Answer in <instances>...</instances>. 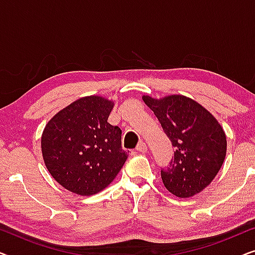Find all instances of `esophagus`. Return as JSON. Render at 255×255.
Here are the masks:
<instances>
[{
	"instance_id": "1",
	"label": "esophagus",
	"mask_w": 255,
	"mask_h": 255,
	"mask_svg": "<svg viewBox=\"0 0 255 255\" xmlns=\"http://www.w3.org/2000/svg\"><path fill=\"white\" fill-rule=\"evenodd\" d=\"M135 149H137L138 152H141V153H146L147 152V146H146L145 142L140 141L139 144L137 145V147H135Z\"/></svg>"
}]
</instances>
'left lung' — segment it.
<instances>
[{"label": "left lung", "mask_w": 255, "mask_h": 255, "mask_svg": "<svg viewBox=\"0 0 255 255\" xmlns=\"http://www.w3.org/2000/svg\"><path fill=\"white\" fill-rule=\"evenodd\" d=\"M174 146V158L161 169L166 189L193 197L215 179L226 155L225 132L214 115L190 97L142 96Z\"/></svg>", "instance_id": "1"}]
</instances>
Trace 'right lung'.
<instances>
[{
    "label": "right lung",
    "instance_id": "obj_1",
    "mask_svg": "<svg viewBox=\"0 0 255 255\" xmlns=\"http://www.w3.org/2000/svg\"><path fill=\"white\" fill-rule=\"evenodd\" d=\"M114 106L102 96H85L48 121L41 153L52 177L65 189L81 196L100 193L127 161L121 128L108 123Z\"/></svg>",
    "mask_w": 255,
    "mask_h": 255
}]
</instances>
